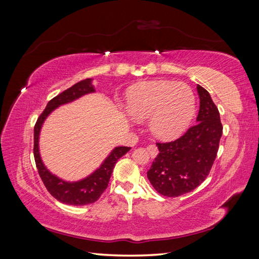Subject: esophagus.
<instances>
[{"label": "esophagus", "instance_id": "obj_1", "mask_svg": "<svg viewBox=\"0 0 259 259\" xmlns=\"http://www.w3.org/2000/svg\"><path fill=\"white\" fill-rule=\"evenodd\" d=\"M147 151L149 152V154H150L151 158H155L156 154H158V147L155 145H149L147 147Z\"/></svg>", "mask_w": 259, "mask_h": 259}]
</instances>
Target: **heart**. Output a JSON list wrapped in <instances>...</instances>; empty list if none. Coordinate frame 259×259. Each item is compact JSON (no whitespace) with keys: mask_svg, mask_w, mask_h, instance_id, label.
<instances>
[{"mask_svg":"<svg viewBox=\"0 0 259 259\" xmlns=\"http://www.w3.org/2000/svg\"><path fill=\"white\" fill-rule=\"evenodd\" d=\"M127 112L137 120L150 117V128L162 139H174L189 126L195 114V97L189 85L168 80L150 81L132 88Z\"/></svg>","mask_w":259,"mask_h":259,"instance_id":"1","label":"heart"}]
</instances>
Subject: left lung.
Segmentation results:
<instances>
[{
    "label": "left lung",
    "mask_w": 259,
    "mask_h": 259,
    "mask_svg": "<svg viewBox=\"0 0 259 259\" xmlns=\"http://www.w3.org/2000/svg\"><path fill=\"white\" fill-rule=\"evenodd\" d=\"M200 110L194 124L170 143H156L159 154L147 171L154 189L164 197L175 198L200 186L216 159L223 125L209 93L197 86Z\"/></svg>",
    "instance_id": "left-lung-1"
}]
</instances>
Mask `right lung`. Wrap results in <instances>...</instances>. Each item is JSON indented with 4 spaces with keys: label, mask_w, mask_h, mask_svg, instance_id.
<instances>
[{
    "label": "right lung",
    "mask_w": 259,
    "mask_h": 259,
    "mask_svg": "<svg viewBox=\"0 0 259 259\" xmlns=\"http://www.w3.org/2000/svg\"><path fill=\"white\" fill-rule=\"evenodd\" d=\"M94 92H95V89L92 84V79L77 82L49 101L44 111L38 116L34 126L33 153L38 175H40L46 189L53 197L59 202L69 205H86L96 202L107 189L116 161L131 150L130 147H115L94 173L82 180H79V182H65V180L53 175L45 167L41 159L40 150H38V138H40V132L46 117L59 106L71 103V101L82 97L83 95Z\"/></svg>",
    "instance_id": "obj_1"
}]
</instances>
